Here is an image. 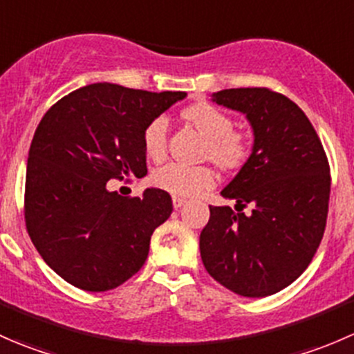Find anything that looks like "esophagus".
Here are the masks:
<instances>
[{
    "label": "esophagus",
    "mask_w": 354,
    "mask_h": 354,
    "mask_svg": "<svg viewBox=\"0 0 354 354\" xmlns=\"http://www.w3.org/2000/svg\"><path fill=\"white\" fill-rule=\"evenodd\" d=\"M185 203H187V200H183V198H180V197H174V198H173L174 209H181V207H183Z\"/></svg>",
    "instance_id": "1"
}]
</instances>
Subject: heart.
Instances as JSON below:
<instances>
[{"label":"heart","mask_w":354,"mask_h":354,"mask_svg":"<svg viewBox=\"0 0 354 354\" xmlns=\"http://www.w3.org/2000/svg\"><path fill=\"white\" fill-rule=\"evenodd\" d=\"M183 118L205 137L203 157L212 160L221 169H236L248 159L252 145L248 135L233 130L234 120L212 104H195L183 111ZM169 121L164 114L149 121L144 130V147L151 159L159 160L167 151ZM156 187L181 198H194L214 187L216 176L207 166H187L167 162L156 171Z\"/></svg>","instance_id":"b5f03b06"}]
</instances>
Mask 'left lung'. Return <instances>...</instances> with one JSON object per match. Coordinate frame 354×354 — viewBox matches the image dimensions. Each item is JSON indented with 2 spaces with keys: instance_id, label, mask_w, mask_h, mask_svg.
Segmentation results:
<instances>
[{
  "instance_id": "left-lung-1",
  "label": "left lung",
  "mask_w": 354,
  "mask_h": 354,
  "mask_svg": "<svg viewBox=\"0 0 354 354\" xmlns=\"http://www.w3.org/2000/svg\"><path fill=\"white\" fill-rule=\"evenodd\" d=\"M212 101L246 114L253 149L221 192L240 206L210 205L200 233L207 272L246 298H263L298 279L322 241L329 212V160L315 128L286 95L266 87L226 88Z\"/></svg>"
}]
</instances>
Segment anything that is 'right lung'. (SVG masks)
<instances>
[{
	"mask_svg": "<svg viewBox=\"0 0 354 354\" xmlns=\"http://www.w3.org/2000/svg\"><path fill=\"white\" fill-rule=\"evenodd\" d=\"M187 97L116 84L77 88L42 116L27 160L25 226L44 262L84 291L118 288L142 269L151 236L173 212L167 192H109L147 173L144 130Z\"/></svg>",
	"mask_w": 354,
	"mask_h": 354,
	"instance_id": "1",
	"label": "right lung"
}]
</instances>
